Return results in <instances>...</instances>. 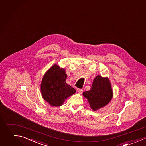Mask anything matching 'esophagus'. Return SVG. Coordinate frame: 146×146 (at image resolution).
Masks as SVG:
<instances>
[{
    "label": "esophagus",
    "mask_w": 146,
    "mask_h": 146,
    "mask_svg": "<svg viewBox=\"0 0 146 146\" xmlns=\"http://www.w3.org/2000/svg\"><path fill=\"white\" fill-rule=\"evenodd\" d=\"M78 92H79V94H82L83 92V90L82 89H80V88H78L77 89Z\"/></svg>",
    "instance_id": "obj_1"
}]
</instances>
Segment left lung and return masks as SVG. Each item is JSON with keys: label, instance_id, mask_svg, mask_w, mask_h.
Segmentation results:
<instances>
[{"label": "left lung", "instance_id": "left-lung-1", "mask_svg": "<svg viewBox=\"0 0 146 146\" xmlns=\"http://www.w3.org/2000/svg\"><path fill=\"white\" fill-rule=\"evenodd\" d=\"M83 95L87 99L93 111L104 107L113 97V91L109 79L100 75L96 76L90 90L84 92Z\"/></svg>", "mask_w": 146, "mask_h": 146}]
</instances>
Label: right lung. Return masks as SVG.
<instances>
[{"label":"right lung","mask_w":146,"mask_h":146,"mask_svg":"<svg viewBox=\"0 0 146 146\" xmlns=\"http://www.w3.org/2000/svg\"><path fill=\"white\" fill-rule=\"evenodd\" d=\"M66 70L57 64H54L44 74L40 85L42 97L52 106H60L65 100L74 94L76 90L66 80Z\"/></svg>","instance_id":"1"}]
</instances>
